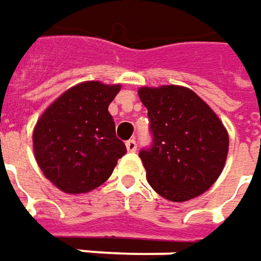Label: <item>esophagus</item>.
Instances as JSON below:
<instances>
[{
    "label": "esophagus",
    "instance_id": "1",
    "mask_svg": "<svg viewBox=\"0 0 261 261\" xmlns=\"http://www.w3.org/2000/svg\"><path fill=\"white\" fill-rule=\"evenodd\" d=\"M125 147H127L128 152H136V150H137V143H136L134 139H131V140H128V142L125 143Z\"/></svg>",
    "mask_w": 261,
    "mask_h": 261
}]
</instances>
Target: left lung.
Here are the masks:
<instances>
[{
  "label": "left lung",
  "mask_w": 261,
  "mask_h": 261,
  "mask_svg": "<svg viewBox=\"0 0 261 261\" xmlns=\"http://www.w3.org/2000/svg\"><path fill=\"white\" fill-rule=\"evenodd\" d=\"M147 108L152 147L139 153L150 187L169 201H187L219 178L229 137L219 117L182 86L139 89Z\"/></svg>",
  "instance_id": "obj_1"
}]
</instances>
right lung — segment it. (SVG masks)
Listing matches in <instances>:
<instances>
[{"label": "right lung", "instance_id": "add662e5", "mask_svg": "<svg viewBox=\"0 0 261 261\" xmlns=\"http://www.w3.org/2000/svg\"><path fill=\"white\" fill-rule=\"evenodd\" d=\"M119 89L100 82L73 86L38 119L33 130L36 162L64 193L82 194L102 186L127 153L108 112Z\"/></svg>", "mask_w": 261, "mask_h": 261}]
</instances>
